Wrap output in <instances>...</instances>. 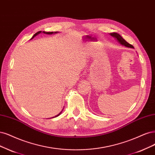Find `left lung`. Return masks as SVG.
Listing matches in <instances>:
<instances>
[{
  "instance_id": "obj_1",
  "label": "left lung",
  "mask_w": 155,
  "mask_h": 155,
  "mask_svg": "<svg viewBox=\"0 0 155 155\" xmlns=\"http://www.w3.org/2000/svg\"><path fill=\"white\" fill-rule=\"evenodd\" d=\"M110 35L111 36L114 37L115 38H116L117 40L118 41L121 45H124V46H126V47H127L134 48V47H133V45H131V44L127 43V42L123 38H122V37L119 34L117 33H110Z\"/></svg>"
}]
</instances>
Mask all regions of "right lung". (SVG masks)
I'll use <instances>...</instances> for the list:
<instances>
[{"mask_svg":"<svg viewBox=\"0 0 155 155\" xmlns=\"http://www.w3.org/2000/svg\"><path fill=\"white\" fill-rule=\"evenodd\" d=\"M41 33V31H38V32H37V33H35V34L33 35V36L32 37L31 39H33L35 36H36V35H38V34H40V33ZM43 33H45V34H47V35H51V34H53V33H57L58 32H45V31H43ZM61 114V111L60 112V113L59 114L57 115L56 116H55V117H58V116H59Z\"/></svg>","mask_w":155,"mask_h":155,"instance_id":"obj_1","label":"right lung"}]
</instances>
